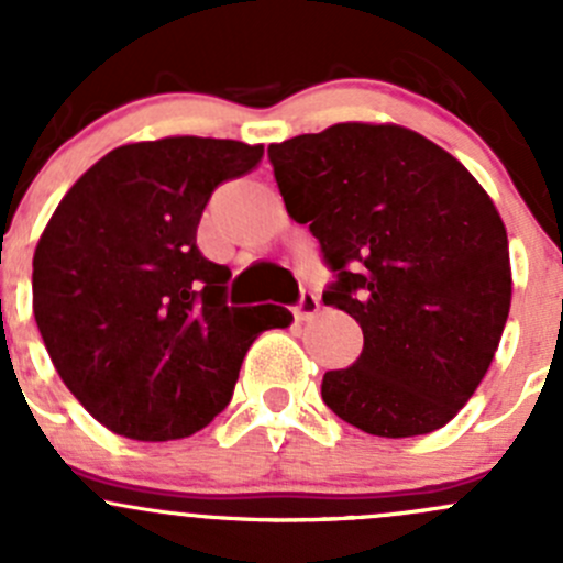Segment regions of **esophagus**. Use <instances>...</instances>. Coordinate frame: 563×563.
Instances as JSON below:
<instances>
[{
	"mask_svg": "<svg viewBox=\"0 0 563 563\" xmlns=\"http://www.w3.org/2000/svg\"><path fill=\"white\" fill-rule=\"evenodd\" d=\"M318 308H321V302H318L316 294L313 291H302L297 308H294V316H297L299 321H308V318H313L318 313Z\"/></svg>",
	"mask_w": 563,
	"mask_h": 563,
	"instance_id": "esophagus-1",
	"label": "esophagus"
}]
</instances>
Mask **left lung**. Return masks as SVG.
<instances>
[{
    "instance_id": "1",
    "label": "left lung",
    "mask_w": 563,
    "mask_h": 563,
    "mask_svg": "<svg viewBox=\"0 0 563 563\" xmlns=\"http://www.w3.org/2000/svg\"><path fill=\"white\" fill-rule=\"evenodd\" d=\"M269 161L334 272L323 305L365 334L354 365L323 373V402L384 439L444 428L485 378L512 302L496 203L400 124L340 122L269 144Z\"/></svg>"
}]
</instances>
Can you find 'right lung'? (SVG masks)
I'll return each mask as SVG.
<instances>
[{
    "instance_id": "1",
    "label": "right lung",
    "mask_w": 563,
    "mask_h": 563,
    "mask_svg": "<svg viewBox=\"0 0 563 563\" xmlns=\"http://www.w3.org/2000/svg\"><path fill=\"white\" fill-rule=\"evenodd\" d=\"M264 146L172 135L100 157L51 214L32 258V310L56 373L113 433L174 441L234 395L280 305H225L231 269L196 245L214 187L253 172Z\"/></svg>"
}]
</instances>
